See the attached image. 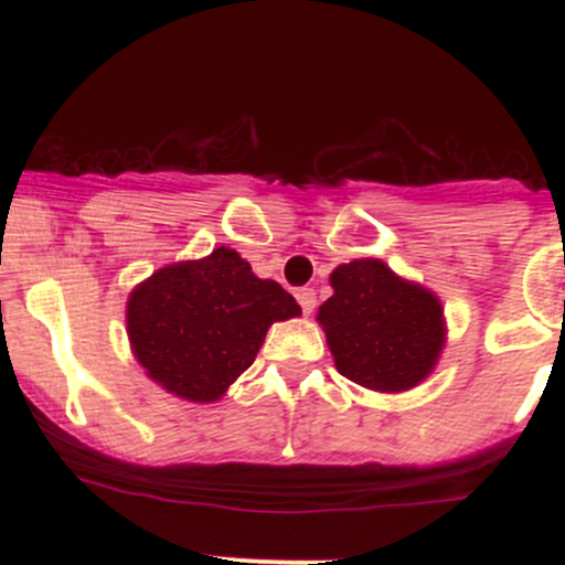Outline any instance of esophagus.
<instances>
[{"label":"esophagus","mask_w":565,"mask_h":565,"mask_svg":"<svg viewBox=\"0 0 565 565\" xmlns=\"http://www.w3.org/2000/svg\"><path fill=\"white\" fill-rule=\"evenodd\" d=\"M295 298H298L303 315H311V311L317 309V292H315V289H309V287L298 289V292H295Z\"/></svg>","instance_id":"obj_1"}]
</instances>
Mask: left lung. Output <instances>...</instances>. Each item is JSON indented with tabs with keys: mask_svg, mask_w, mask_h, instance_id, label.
Masks as SVG:
<instances>
[{
	"mask_svg": "<svg viewBox=\"0 0 565 565\" xmlns=\"http://www.w3.org/2000/svg\"><path fill=\"white\" fill-rule=\"evenodd\" d=\"M333 295L319 306L335 369L380 393L424 383L446 344L435 292L404 281L380 259H355L330 273Z\"/></svg>",
	"mask_w": 565,
	"mask_h": 565,
	"instance_id": "8db88e82",
	"label": "left lung"
}]
</instances>
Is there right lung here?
I'll list each match as a JSON object with an SVG mask.
<instances>
[{
	"label": "right lung",
	"mask_w": 565,
	"mask_h": 565,
	"mask_svg": "<svg viewBox=\"0 0 565 565\" xmlns=\"http://www.w3.org/2000/svg\"><path fill=\"white\" fill-rule=\"evenodd\" d=\"M281 284L232 248L174 262L130 292L128 339L147 377L188 402H215L254 363L267 328L298 317Z\"/></svg>",
	"instance_id": "1"
}]
</instances>
